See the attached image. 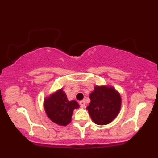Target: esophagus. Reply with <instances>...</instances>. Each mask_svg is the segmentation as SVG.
Here are the masks:
<instances>
[{"mask_svg": "<svg viewBox=\"0 0 158 158\" xmlns=\"http://www.w3.org/2000/svg\"><path fill=\"white\" fill-rule=\"evenodd\" d=\"M85 104H86V102H85V100L79 101V105H80L81 107H85Z\"/></svg>", "mask_w": 158, "mask_h": 158, "instance_id": "1", "label": "esophagus"}]
</instances>
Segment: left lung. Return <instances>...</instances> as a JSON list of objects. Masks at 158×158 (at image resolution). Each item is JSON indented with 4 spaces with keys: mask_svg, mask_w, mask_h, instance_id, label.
Listing matches in <instances>:
<instances>
[{
    "mask_svg": "<svg viewBox=\"0 0 158 158\" xmlns=\"http://www.w3.org/2000/svg\"><path fill=\"white\" fill-rule=\"evenodd\" d=\"M90 99L87 110L96 124H109L118 116L122 99L119 92L111 85H96L90 94Z\"/></svg>",
    "mask_w": 158,
    "mask_h": 158,
    "instance_id": "1",
    "label": "left lung"
}]
</instances>
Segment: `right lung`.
I'll use <instances>...</instances> for the list:
<instances>
[{
  "instance_id": "obj_1",
  "label": "right lung",
  "mask_w": 158,
  "mask_h": 158,
  "mask_svg": "<svg viewBox=\"0 0 158 158\" xmlns=\"http://www.w3.org/2000/svg\"><path fill=\"white\" fill-rule=\"evenodd\" d=\"M79 108L75 100H68L62 88L44 98V108L48 118L59 126H66L71 122L74 109Z\"/></svg>"
}]
</instances>
